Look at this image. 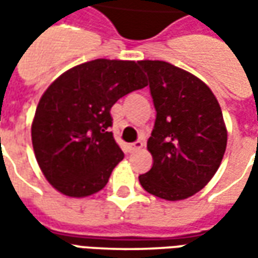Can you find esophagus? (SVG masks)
<instances>
[{"label":"esophagus","instance_id":"1","mask_svg":"<svg viewBox=\"0 0 258 258\" xmlns=\"http://www.w3.org/2000/svg\"><path fill=\"white\" fill-rule=\"evenodd\" d=\"M129 151L131 152H136V151H139V149H142L144 148V142L142 141H136V142H134V144H131L129 146Z\"/></svg>","mask_w":258,"mask_h":258}]
</instances>
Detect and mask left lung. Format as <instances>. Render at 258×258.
<instances>
[{"mask_svg": "<svg viewBox=\"0 0 258 258\" xmlns=\"http://www.w3.org/2000/svg\"><path fill=\"white\" fill-rule=\"evenodd\" d=\"M156 119L148 151L152 168L139 175L145 191L178 201L201 191L223 161L227 129L210 87L179 67L142 60Z\"/></svg>", "mask_w": 258, "mask_h": 258, "instance_id": "left-lung-1", "label": "left lung"}]
</instances>
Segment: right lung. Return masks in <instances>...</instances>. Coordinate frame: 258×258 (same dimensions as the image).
<instances>
[{
  "label": "right lung",
  "instance_id": "right-lung-1",
  "mask_svg": "<svg viewBox=\"0 0 258 258\" xmlns=\"http://www.w3.org/2000/svg\"><path fill=\"white\" fill-rule=\"evenodd\" d=\"M148 86L138 63L97 58L54 80L31 126L35 158L47 181L69 197L100 191L123 152L110 132V109Z\"/></svg>",
  "mask_w": 258,
  "mask_h": 258
}]
</instances>
